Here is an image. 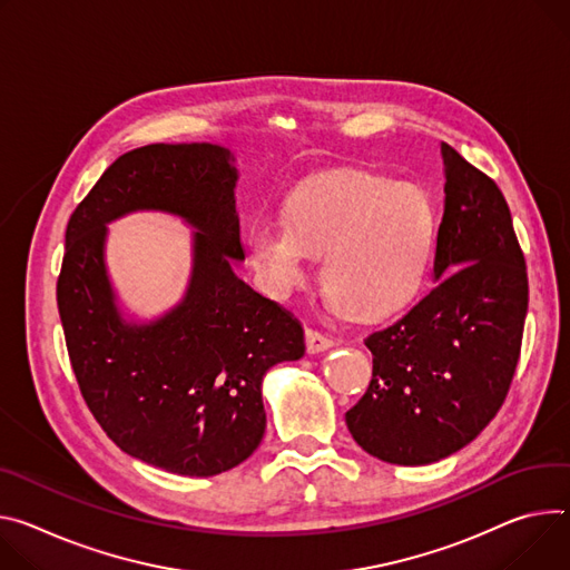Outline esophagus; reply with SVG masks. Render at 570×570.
Here are the masks:
<instances>
[{
  "instance_id": "34e87169",
  "label": "esophagus",
  "mask_w": 570,
  "mask_h": 570,
  "mask_svg": "<svg viewBox=\"0 0 570 570\" xmlns=\"http://www.w3.org/2000/svg\"><path fill=\"white\" fill-rule=\"evenodd\" d=\"M332 345H334L332 336H327V334H323V332H318V330H314V327L306 330V350H308V354L323 352V350H327V347H332Z\"/></svg>"
}]
</instances>
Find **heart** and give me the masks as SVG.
Here are the masks:
<instances>
[{
	"label": "heart",
	"mask_w": 570,
	"mask_h": 570,
	"mask_svg": "<svg viewBox=\"0 0 570 570\" xmlns=\"http://www.w3.org/2000/svg\"><path fill=\"white\" fill-rule=\"evenodd\" d=\"M436 212L411 181L332 173L302 184L284 220L258 218L247 232L254 271L273 295L304 284L308 256H323V291L338 312L377 321L413 302L428 279Z\"/></svg>",
	"instance_id": "heart-1"
}]
</instances>
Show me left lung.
I'll return each mask as SVG.
<instances>
[{
  "mask_svg": "<svg viewBox=\"0 0 570 570\" xmlns=\"http://www.w3.org/2000/svg\"><path fill=\"white\" fill-rule=\"evenodd\" d=\"M439 284L393 325L366 336L373 380L347 413L354 441L400 465L469 445L500 411L521 356L528 268L498 184L448 142Z\"/></svg>",
  "mask_w": 570,
  "mask_h": 570,
  "instance_id": "1",
  "label": "left lung"
}]
</instances>
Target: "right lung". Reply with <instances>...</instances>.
Returning a JSON list of instances; mask_svg holds the SVG:
<instances>
[{
	"mask_svg": "<svg viewBox=\"0 0 570 570\" xmlns=\"http://www.w3.org/2000/svg\"><path fill=\"white\" fill-rule=\"evenodd\" d=\"M229 151L154 142L116 159L77 204L57 282L70 364L107 436L170 473L209 478L245 461L266 432L262 382L304 354L302 323L232 271L245 258ZM136 208L186 217L196 235L187 299L151 326H127L104 271V225Z\"/></svg>",
	"mask_w": 570,
	"mask_h": 570,
	"instance_id": "1",
	"label": "right lung"
}]
</instances>
